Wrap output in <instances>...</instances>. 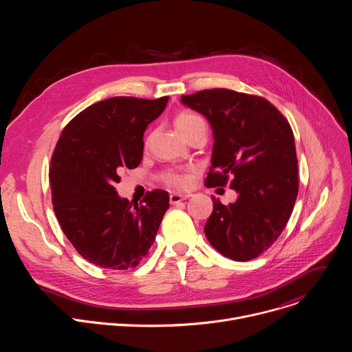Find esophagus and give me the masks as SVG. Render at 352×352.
<instances>
[{"instance_id":"1","label":"esophagus","mask_w":352,"mask_h":352,"mask_svg":"<svg viewBox=\"0 0 352 352\" xmlns=\"http://www.w3.org/2000/svg\"><path fill=\"white\" fill-rule=\"evenodd\" d=\"M189 197H190V195H188V193H185V195H181V193H171V195H170V204H171V205H177V204L182 202V200H186V199H189Z\"/></svg>"}]
</instances>
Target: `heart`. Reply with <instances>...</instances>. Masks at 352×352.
Segmentation results:
<instances>
[{
  "instance_id": "heart-1",
  "label": "heart",
  "mask_w": 352,
  "mask_h": 352,
  "mask_svg": "<svg viewBox=\"0 0 352 352\" xmlns=\"http://www.w3.org/2000/svg\"><path fill=\"white\" fill-rule=\"evenodd\" d=\"M175 126L185 138L199 129L206 131V122H205L204 117H200L199 114L190 113V111H184V113L178 114L175 118ZM160 178L166 185L175 188V189L188 188L190 185V179H192L190 174L182 173V171H173V170L162 173Z\"/></svg>"
}]
</instances>
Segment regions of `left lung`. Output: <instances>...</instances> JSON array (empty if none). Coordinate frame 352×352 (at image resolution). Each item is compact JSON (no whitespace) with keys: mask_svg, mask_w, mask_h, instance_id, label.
Here are the masks:
<instances>
[{"mask_svg":"<svg viewBox=\"0 0 352 352\" xmlns=\"http://www.w3.org/2000/svg\"><path fill=\"white\" fill-rule=\"evenodd\" d=\"M204 114L214 133L206 186L238 192L228 206L213 199L205 234L213 248L236 262L267 250L288 223L298 195V159L287 118L265 97L206 89L181 97Z\"/></svg>","mask_w":352,"mask_h":352,"instance_id":"left-lung-1","label":"left lung"}]
</instances>
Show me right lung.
Instances as JSON below:
<instances>
[{
  "label": "right lung",
  "instance_id": "1",
  "mask_svg": "<svg viewBox=\"0 0 352 352\" xmlns=\"http://www.w3.org/2000/svg\"><path fill=\"white\" fill-rule=\"evenodd\" d=\"M167 102L111 97L80 111L60 135L48 173L53 209L76 252L96 266L133 269L156 239L168 193L155 189L132 206L114 185L121 170L140 164L143 132Z\"/></svg>",
  "mask_w": 352,
  "mask_h": 352
}]
</instances>
